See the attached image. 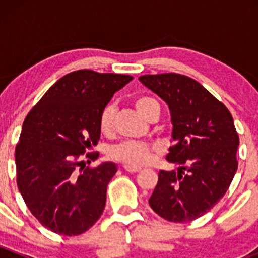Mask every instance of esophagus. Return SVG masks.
<instances>
[{
  "label": "esophagus",
  "instance_id": "obj_1",
  "mask_svg": "<svg viewBox=\"0 0 258 258\" xmlns=\"http://www.w3.org/2000/svg\"><path fill=\"white\" fill-rule=\"evenodd\" d=\"M123 168L126 172H130V173H137L141 171V168L140 167H135V166H130V165H124Z\"/></svg>",
  "mask_w": 258,
  "mask_h": 258
}]
</instances>
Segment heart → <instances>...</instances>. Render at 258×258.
Returning a JSON list of instances; mask_svg holds the SVG:
<instances>
[{"mask_svg": "<svg viewBox=\"0 0 258 258\" xmlns=\"http://www.w3.org/2000/svg\"><path fill=\"white\" fill-rule=\"evenodd\" d=\"M135 107L142 116L150 119L153 114L160 112V106L155 98L150 96H139L135 98ZM114 128V107L108 105L100 114V130L102 134L111 135ZM156 146L137 141H123L112 146L108 151L110 157L118 162L130 166H144L150 163L157 155Z\"/></svg>", "mask_w": 258, "mask_h": 258, "instance_id": "heart-1", "label": "heart"}]
</instances>
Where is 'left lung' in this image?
<instances>
[{"instance_id": "8db88e82", "label": "left lung", "mask_w": 258, "mask_h": 258, "mask_svg": "<svg viewBox=\"0 0 258 258\" xmlns=\"http://www.w3.org/2000/svg\"><path fill=\"white\" fill-rule=\"evenodd\" d=\"M140 81L168 105L172 139L166 160L178 172L160 171L151 209L175 223L201 217L225 196L238 167V134L228 108L201 83L179 74Z\"/></svg>"}]
</instances>
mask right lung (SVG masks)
Returning a JSON list of instances; mask_svg holds the SVG:
<instances>
[{
  "instance_id": "1",
  "label": "right lung",
  "mask_w": 258,
  "mask_h": 258,
  "mask_svg": "<svg viewBox=\"0 0 258 258\" xmlns=\"http://www.w3.org/2000/svg\"><path fill=\"white\" fill-rule=\"evenodd\" d=\"M134 77L79 70L61 77L23 121L15 150L17 187L38 222L77 236L102 215L116 165H85L82 156L100 139V114L113 93ZM100 153H87L97 160ZM90 163V161H87Z\"/></svg>"
}]
</instances>
